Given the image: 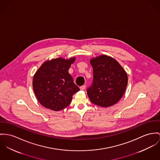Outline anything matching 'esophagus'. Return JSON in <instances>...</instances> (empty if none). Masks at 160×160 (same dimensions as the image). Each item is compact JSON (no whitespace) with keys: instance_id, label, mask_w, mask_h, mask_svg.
I'll use <instances>...</instances> for the list:
<instances>
[{"instance_id":"34e87169","label":"esophagus","mask_w":160,"mask_h":160,"mask_svg":"<svg viewBox=\"0 0 160 160\" xmlns=\"http://www.w3.org/2000/svg\"><path fill=\"white\" fill-rule=\"evenodd\" d=\"M85 88H86V86H85V85H83V86L80 87V89L81 90H85Z\"/></svg>"}]
</instances>
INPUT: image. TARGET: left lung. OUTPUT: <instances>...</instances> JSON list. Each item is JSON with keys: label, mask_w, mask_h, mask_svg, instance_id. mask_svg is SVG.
<instances>
[{"label": "left lung", "mask_w": 160, "mask_h": 160, "mask_svg": "<svg viewBox=\"0 0 160 160\" xmlns=\"http://www.w3.org/2000/svg\"><path fill=\"white\" fill-rule=\"evenodd\" d=\"M93 83L87 89L91 102L107 108L122 98L128 83V76L123 68L114 58L102 55L92 58Z\"/></svg>", "instance_id": "8db88e82"}]
</instances>
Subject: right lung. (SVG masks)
<instances>
[{"label":"right lung","mask_w":160,"mask_h":160,"mask_svg":"<svg viewBox=\"0 0 160 160\" xmlns=\"http://www.w3.org/2000/svg\"><path fill=\"white\" fill-rule=\"evenodd\" d=\"M75 57H59L42 63L33 78V88L38 102L46 108L60 111L71 103L80 89L74 84L69 69Z\"/></svg>","instance_id":"1"}]
</instances>
